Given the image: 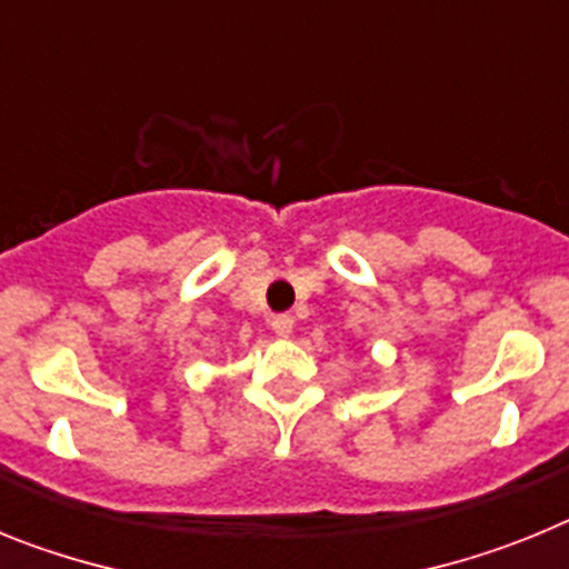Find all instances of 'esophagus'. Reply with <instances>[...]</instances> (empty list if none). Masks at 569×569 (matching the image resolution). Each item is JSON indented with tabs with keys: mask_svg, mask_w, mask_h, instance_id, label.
Wrapping results in <instances>:
<instances>
[{
	"mask_svg": "<svg viewBox=\"0 0 569 569\" xmlns=\"http://www.w3.org/2000/svg\"><path fill=\"white\" fill-rule=\"evenodd\" d=\"M270 328H273V333L279 336V339H290V336H293V316H273V319H270Z\"/></svg>",
	"mask_w": 569,
	"mask_h": 569,
	"instance_id": "1",
	"label": "esophagus"
}]
</instances>
